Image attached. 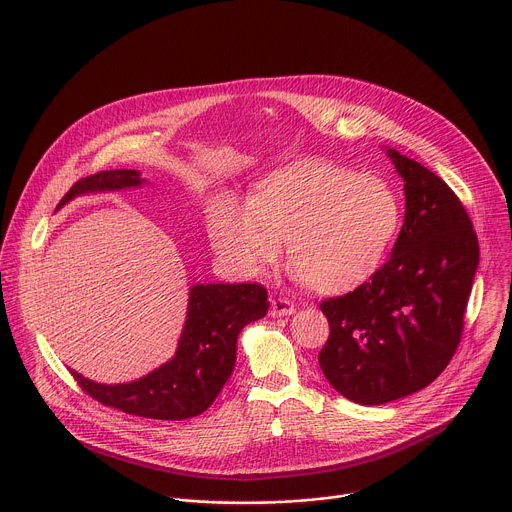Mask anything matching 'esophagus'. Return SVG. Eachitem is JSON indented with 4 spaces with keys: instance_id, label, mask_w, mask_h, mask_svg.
Listing matches in <instances>:
<instances>
[{
    "instance_id": "1",
    "label": "esophagus",
    "mask_w": 512,
    "mask_h": 512,
    "mask_svg": "<svg viewBox=\"0 0 512 512\" xmlns=\"http://www.w3.org/2000/svg\"><path fill=\"white\" fill-rule=\"evenodd\" d=\"M296 312V306L294 302H289L287 298H271V308H269V314L275 318V316H289Z\"/></svg>"
}]
</instances>
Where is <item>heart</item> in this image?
I'll return each instance as SVG.
<instances>
[{"instance_id": "b5f03b06", "label": "heart", "mask_w": 512, "mask_h": 512, "mask_svg": "<svg viewBox=\"0 0 512 512\" xmlns=\"http://www.w3.org/2000/svg\"><path fill=\"white\" fill-rule=\"evenodd\" d=\"M399 221V198L385 180L310 160L265 178L249 200L218 198L208 235L249 277L275 265L287 241L298 279L320 294H342L379 269Z\"/></svg>"}]
</instances>
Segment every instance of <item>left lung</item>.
Here are the masks:
<instances>
[{"label": "left lung", "mask_w": 512, "mask_h": 512, "mask_svg": "<svg viewBox=\"0 0 512 512\" xmlns=\"http://www.w3.org/2000/svg\"><path fill=\"white\" fill-rule=\"evenodd\" d=\"M405 180V223L369 281L320 310L330 336L318 354L328 383L360 405H383L433 383L464 332L480 259L478 237L454 190L389 150Z\"/></svg>", "instance_id": "left-lung-1"}]
</instances>
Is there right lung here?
<instances>
[{
  "mask_svg": "<svg viewBox=\"0 0 512 512\" xmlns=\"http://www.w3.org/2000/svg\"><path fill=\"white\" fill-rule=\"evenodd\" d=\"M143 180L135 170H109L70 186L58 206L77 194L123 190ZM261 283H206L190 289L188 318L174 358L154 373L125 385H99L72 373L77 385L101 405L129 415L182 421L204 413L221 393L237 360L239 332L267 314Z\"/></svg>",
  "mask_w": 512,
  "mask_h": 512,
  "instance_id": "right-lung-1",
  "label": "right lung"
}]
</instances>
